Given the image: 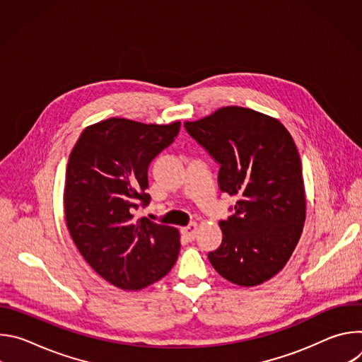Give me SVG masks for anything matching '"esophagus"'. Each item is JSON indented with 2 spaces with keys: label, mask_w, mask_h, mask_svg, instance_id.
Here are the masks:
<instances>
[{
  "label": "esophagus",
  "mask_w": 362,
  "mask_h": 362,
  "mask_svg": "<svg viewBox=\"0 0 362 362\" xmlns=\"http://www.w3.org/2000/svg\"><path fill=\"white\" fill-rule=\"evenodd\" d=\"M182 235L189 239V240H193L196 238V233H197V223H190L189 226H185L182 228Z\"/></svg>",
  "instance_id": "1"
}]
</instances>
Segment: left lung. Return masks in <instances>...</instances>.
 Masks as SVG:
<instances>
[{
	"label": "left lung",
	"mask_w": 362,
	"mask_h": 362,
	"mask_svg": "<svg viewBox=\"0 0 362 362\" xmlns=\"http://www.w3.org/2000/svg\"><path fill=\"white\" fill-rule=\"evenodd\" d=\"M187 133L219 162L222 192L238 196L235 215L221 221L222 245L208 255L226 281L256 286L279 274L306 218L296 144L275 117L239 106L221 107Z\"/></svg>",
	"instance_id": "left-lung-1"
}]
</instances>
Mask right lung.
Returning a JSON list of instances; mask_svg holds the SVG:
<instances>
[{"label": "right lung", "instance_id": "obj_1", "mask_svg": "<svg viewBox=\"0 0 362 362\" xmlns=\"http://www.w3.org/2000/svg\"><path fill=\"white\" fill-rule=\"evenodd\" d=\"M179 129V120L146 124L110 117L87 126L70 153L63 193L67 229L84 261L116 288L140 291L166 276L177 259L179 230L133 212L150 200L148 163Z\"/></svg>", "mask_w": 362, "mask_h": 362}]
</instances>
